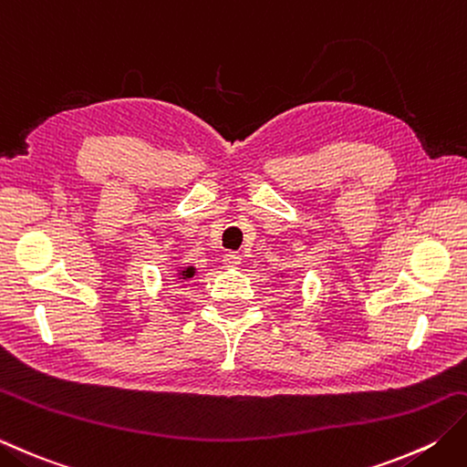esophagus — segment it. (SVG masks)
<instances>
[{
  "label": "esophagus",
  "mask_w": 467,
  "mask_h": 467,
  "mask_svg": "<svg viewBox=\"0 0 467 467\" xmlns=\"http://www.w3.org/2000/svg\"><path fill=\"white\" fill-rule=\"evenodd\" d=\"M241 263H243V257H241L239 253H226V254H224V265H226V267L239 269Z\"/></svg>",
  "instance_id": "esophagus-1"
}]
</instances>
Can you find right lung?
I'll list each match as a JSON object with an SVG mask.
<instances>
[{"label":"right lung","mask_w":467,"mask_h":467,"mask_svg":"<svg viewBox=\"0 0 467 467\" xmlns=\"http://www.w3.org/2000/svg\"><path fill=\"white\" fill-rule=\"evenodd\" d=\"M194 275H196V269L192 267V265H188V267H178V279L190 281Z\"/></svg>","instance_id":"add662e5"}]
</instances>
